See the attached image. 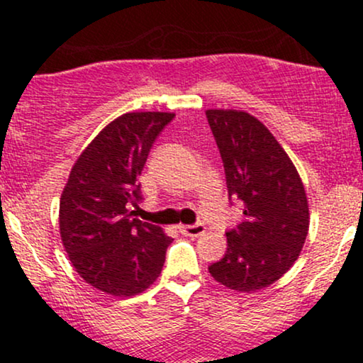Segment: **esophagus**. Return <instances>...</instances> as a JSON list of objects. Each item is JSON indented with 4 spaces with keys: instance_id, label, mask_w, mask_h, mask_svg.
Instances as JSON below:
<instances>
[{
    "instance_id": "1",
    "label": "esophagus",
    "mask_w": 363,
    "mask_h": 363,
    "mask_svg": "<svg viewBox=\"0 0 363 363\" xmlns=\"http://www.w3.org/2000/svg\"><path fill=\"white\" fill-rule=\"evenodd\" d=\"M205 225L196 223V225H181V232L187 237H199L205 234Z\"/></svg>"
}]
</instances>
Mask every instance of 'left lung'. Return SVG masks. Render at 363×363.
<instances>
[{
    "label": "left lung",
    "mask_w": 363,
    "mask_h": 363,
    "mask_svg": "<svg viewBox=\"0 0 363 363\" xmlns=\"http://www.w3.org/2000/svg\"><path fill=\"white\" fill-rule=\"evenodd\" d=\"M223 160L228 196L244 220L227 232V252L208 268L235 291L266 289L298 259L309 232V203L294 162L269 129L249 112L208 109Z\"/></svg>",
    "instance_id": "1"
}]
</instances>
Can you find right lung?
<instances>
[{"label": "right lung", "instance_id": "add662e5", "mask_svg": "<svg viewBox=\"0 0 363 363\" xmlns=\"http://www.w3.org/2000/svg\"><path fill=\"white\" fill-rule=\"evenodd\" d=\"M172 112H128L111 121L74 162L60 201L61 240L74 272L94 289L133 297L157 280L172 242L133 218L138 177Z\"/></svg>", "mask_w": 363, "mask_h": 363}]
</instances>
